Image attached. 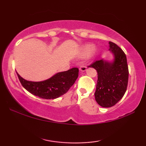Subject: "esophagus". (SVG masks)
<instances>
[{"label":"esophagus","instance_id":"obj_1","mask_svg":"<svg viewBox=\"0 0 146 146\" xmlns=\"http://www.w3.org/2000/svg\"><path fill=\"white\" fill-rule=\"evenodd\" d=\"M86 69H87L86 68V66H84V65L80 66V68H79V70H80V71H85L86 70Z\"/></svg>","mask_w":146,"mask_h":146}]
</instances>
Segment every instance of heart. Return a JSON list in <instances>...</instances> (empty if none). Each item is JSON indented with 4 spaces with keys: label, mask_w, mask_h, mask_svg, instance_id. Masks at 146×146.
<instances>
[{
    "label": "heart",
    "mask_w": 146,
    "mask_h": 146,
    "mask_svg": "<svg viewBox=\"0 0 146 146\" xmlns=\"http://www.w3.org/2000/svg\"><path fill=\"white\" fill-rule=\"evenodd\" d=\"M88 52H89L88 55V57H91L95 52V48L92 45H90V44H86L82 48V52L84 54L88 53Z\"/></svg>",
    "instance_id": "1"
}]
</instances>
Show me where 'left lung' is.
<instances>
[{"label": "left lung", "mask_w": 146, "mask_h": 146, "mask_svg": "<svg viewBox=\"0 0 146 146\" xmlns=\"http://www.w3.org/2000/svg\"><path fill=\"white\" fill-rule=\"evenodd\" d=\"M110 50L114 54L115 60L108 62L97 60L88 66L97 72L95 100L103 108L115 106L123 97L126 91L129 70L125 54L117 44L110 42Z\"/></svg>", "instance_id": "left-lung-1"}]
</instances>
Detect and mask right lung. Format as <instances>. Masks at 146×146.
Wrapping results in <instances>:
<instances>
[{
  "label": "right lung",
  "mask_w": 146,
  "mask_h": 146,
  "mask_svg": "<svg viewBox=\"0 0 146 146\" xmlns=\"http://www.w3.org/2000/svg\"><path fill=\"white\" fill-rule=\"evenodd\" d=\"M17 76L22 86L29 93L44 99H54L67 93L74 84L78 78V69L73 68L58 73L51 78L41 82L28 81L18 73Z\"/></svg>",
  "instance_id": "add662e5"
}]
</instances>
